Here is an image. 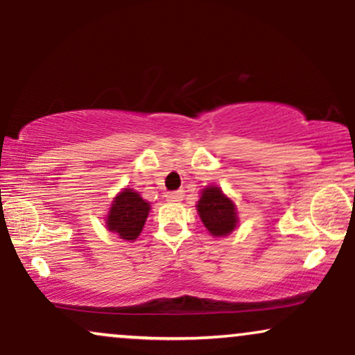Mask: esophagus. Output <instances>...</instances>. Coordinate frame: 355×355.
<instances>
[{
    "mask_svg": "<svg viewBox=\"0 0 355 355\" xmlns=\"http://www.w3.org/2000/svg\"><path fill=\"white\" fill-rule=\"evenodd\" d=\"M166 200L168 202H180L183 198V191L182 190H177V191H168V193L165 195Z\"/></svg>",
    "mask_w": 355,
    "mask_h": 355,
    "instance_id": "obj_1",
    "label": "esophagus"
}]
</instances>
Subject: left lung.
Returning a JSON list of instances; mask_svg holds the SVG:
<instances>
[{"instance_id": "left-lung-1", "label": "left lung", "mask_w": 355, "mask_h": 355, "mask_svg": "<svg viewBox=\"0 0 355 355\" xmlns=\"http://www.w3.org/2000/svg\"><path fill=\"white\" fill-rule=\"evenodd\" d=\"M197 211L211 237H227L239 225L237 205L217 185H209L200 191Z\"/></svg>"}]
</instances>
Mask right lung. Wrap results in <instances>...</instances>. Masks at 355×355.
I'll return each instance as SVG.
<instances>
[{"label":"right lung","mask_w":355,"mask_h":355,"mask_svg":"<svg viewBox=\"0 0 355 355\" xmlns=\"http://www.w3.org/2000/svg\"><path fill=\"white\" fill-rule=\"evenodd\" d=\"M150 210V203L144 200L137 190L123 189L112 200L105 225L125 242H135L144 230Z\"/></svg>","instance_id":"right-lung-1"}]
</instances>
